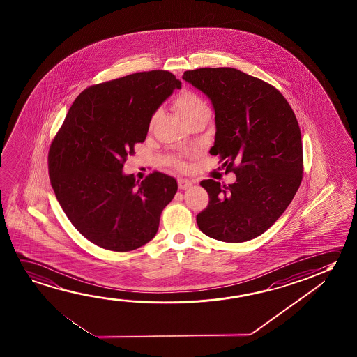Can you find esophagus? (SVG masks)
I'll use <instances>...</instances> for the list:
<instances>
[{
  "label": "esophagus",
  "mask_w": 357,
  "mask_h": 357,
  "mask_svg": "<svg viewBox=\"0 0 357 357\" xmlns=\"http://www.w3.org/2000/svg\"><path fill=\"white\" fill-rule=\"evenodd\" d=\"M193 185V181H189V179H178V187L181 190H185L188 188H190Z\"/></svg>",
  "instance_id": "obj_1"
}]
</instances>
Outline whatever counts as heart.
<instances>
[{
  "label": "heart",
  "mask_w": 357,
  "mask_h": 357,
  "mask_svg": "<svg viewBox=\"0 0 357 357\" xmlns=\"http://www.w3.org/2000/svg\"><path fill=\"white\" fill-rule=\"evenodd\" d=\"M174 107L184 121L199 116H209V107L205 100L193 91L184 89L176 96Z\"/></svg>",
  "instance_id": "1"
}]
</instances>
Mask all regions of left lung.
Segmentation results:
<instances>
[{
	"label": "left lung",
	"instance_id": "1",
	"mask_svg": "<svg viewBox=\"0 0 357 357\" xmlns=\"http://www.w3.org/2000/svg\"><path fill=\"white\" fill-rule=\"evenodd\" d=\"M183 79L211 100V154L233 170L234 184L200 181L209 204L197 215L205 235L243 243L263 234L285 211L303 181V142L295 113L268 82L229 67L185 70Z\"/></svg>",
	"mask_w": 357,
	"mask_h": 357
}]
</instances>
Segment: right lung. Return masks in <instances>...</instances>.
Wrapping results in <instances>:
<instances>
[{
  "label": "right lung",
  "mask_w": 357,
  "mask_h": 357,
  "mask_svg": "<svg viewBox=\"0 0 357 357\" xmlns=\"http://www.w3.org/2000/svg\"><path fill=\"white\" fill-rule=\"evenodd\" d=\"M181 83L168 70L138 72L86 88L70 105L48 152L56 198L73 227L96 245L130 252L158 231L174 198V178L153 172L141 183L123 164L146 141L154 112Z\"/></svg>",
  "instance_id": "1"
}]
</instances>
